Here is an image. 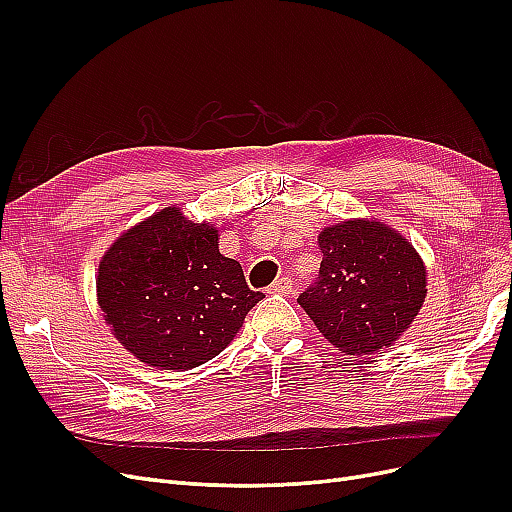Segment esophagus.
I'll return each mask as SVG.
<instances>
[{
	"instance_id": "34e87169",
	"label": "esophagus",
	"mask_w": 512,
	"mask_h": 512,
	"mask_svg": "<svg viewBox=\"0 0 512 512\" xmlns=\"http://www.w3.org/2000/svg\"><path fill=\"white\" fill-rule=\"evenodd\" d=\"M267 292H270V294H282V297H288V294L292 292V282L288 278H280L270 288H267Z\"/></svg>"
}]
</instances>
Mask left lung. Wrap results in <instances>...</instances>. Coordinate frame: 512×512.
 I'll return each instance as SVG.
<instances>
[{
	"mask_svg": "<svg viewBox=\"0 0 512 512\" xmlns=\"http://www.w3.org/2000/svg\"><path fill=\"white\" fill-rule=\"evenodd\" d=\"M319 278L299 305L328 342L346 355L392 346L415 321L427 297L421 255L384 222L353 218L317 236Z\"/></svg>",
	"mask_w": 512,
	"mask_h": 512,
	"instance_id": "8db88e82",
	"label": "left lung"
}]
</instances>
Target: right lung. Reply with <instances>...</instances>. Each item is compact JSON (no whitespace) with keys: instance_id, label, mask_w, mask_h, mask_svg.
<instances>
[{"instance_id":"obj_1","label":"right lung","mask_w":512,"mask_h":512,"mask_svg":"<svg viewBox=\"0 0 512 512\" xmlns=\"http://www.w3.org/2000/svg\"><path fill=\"white\" fill-rule=\"evenodd\" d=\"M97 303L116 340L155 369H193L218 357L265 299L238 261L224 257L218 228L178 207L128 228L97 270Z\"/></svg>"}]
</instances>
